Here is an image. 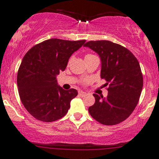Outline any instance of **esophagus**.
Returning a JSON list of instances; mask_svg holds the SVG:
<instances>
[{
    "mask_svg": "<svg viewBox=\"0 0 159 159\" xmlns=\"http://www.w3.org/2000/svg\"><path fill=\"white\" fill-rule=\"evenodd\" d=\"M78 94H79V95L81 96V97H83V96H85V95H86V93L85 92L79 91V92H78Z\"/></svg>",
    "mask_w": 159,
    "mask_h": 159,
    "instance_id": "obj_1",
    "label": "esophagus"
}]
</instances>
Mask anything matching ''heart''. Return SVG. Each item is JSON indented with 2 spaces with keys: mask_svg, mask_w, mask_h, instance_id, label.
Returning <instances> with one entry per match:
<instances>
[{
  "mask_svg": "<svg viewBox=\"0 0 159 159\" xmlns=\"http://www.w3.org/2000/svg\"><path fill=\"white\" fill-rule=\"evenodd\" d=\"M94 56V55H92V54H86V55L85 56V58L89 57V56Z\"/></svg>",
  "mask_w": 159,
  "mask_h": 159,
  "instance_id": "1",
  "label": "heart"
}]
</instances>
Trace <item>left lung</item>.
Masks as SVG:
<instances>
[{"instance_id":"obj_1","label":"left lung","mask_w":159,"mask_h":159,"mask_svg":"<svg viewBox=\"0 0 159 159\" xmlns=\"http://www.w3.org/2000/svg\"><path fill=\"white\" fill-rule=\"evenodd\" d=\"M101 60L100 77L105 79L108 95L94 94L95 102L89 108L94 120L106 125L119 124L131 114L137 105L143 86L138 60L129 50L107 40L87 42Z\"/></svg>"}]
</instances>
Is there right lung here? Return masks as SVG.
I'll return each mask as SVG.
<instances>
[{
	"mask_svg": "<svg viewBox=\"0 0 159 159\" xmlns=\"http://www.w3.org/2000/svg\"><path fill=\"white\" fill-rule=\"evenodd\" d=\"M85 42L50 39L34 46L23 57L17 73L18 92L24 107L37 120L53 122L67 113L78 92L58 86L56 75Z\"/></svg>",
	"mask_w": 159,
	"mask_h": 159,
	"instance_id": "obj_1",
	"label": "right lung"
}]
</instances>
